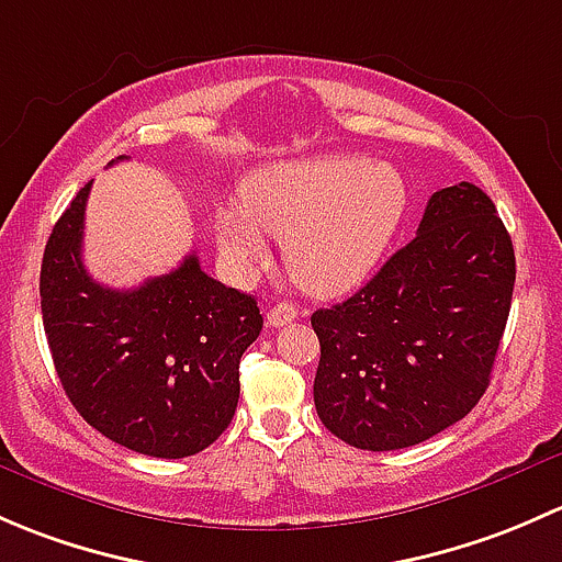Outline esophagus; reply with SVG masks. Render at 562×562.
Here are the masks:
<instances>
[{"mask_svg":"<svg viewBox=\"0 0 562 562\" xmlns=\"http://www.w3.org/2000/svg\"><path fill=\"white\" fill-rule=\"evenodd\" d=\"M297 319V308L292 303H276L273 308L268 311V324L273 327H283V324Z\"/></svg>","mask_w":562,"mask_h":562,"instance_id":"obj_1","label":"esophagus"}]
</instances>
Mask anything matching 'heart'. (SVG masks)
Listing matches in <instances>:
<instances>
[{"instance_id": "obj_1", "label": "heart", "mask_w": 562, "mask_h": 562, "mask_svg": "<svg viewBox=\"0 0 562 562\" xmlns=\"http://www.w3.org/2000/svg\"><path fill=\"white\" fill-rule=\"evenodd\" d=\"M406 181L362 154L279 161L240 183V216L218 213L216 240L235 270L265 259L262 238L283 243L292 279L311 294H344L373 273L406 213Z\"/></svg>"}]
</instances>
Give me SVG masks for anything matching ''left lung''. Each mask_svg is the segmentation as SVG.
<instances>
[{"mask_svg":"<svg viewBox=\"0 0 562 562\" xmlns=\"http://www.w3.org/2000/svg\"><path fill=\"white\" fill-rule=\"evenodd\" d=\"M514 279L493 200L468 181L432 194L416 238L311 316L322 425L349 447L392 452L460 422L490 386Z\"/></svg>","mask_w":562,"mask_h":562,"instance_id":"left-lung-1","label":"left lung"}]
</instances>
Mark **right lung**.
<instances>
[{
    "mask_svg": "<svg viewBox=\"0 0 562 562\" xmlns=\"http://www.w3.org/2000/svg\"><path fill=\"white\" fill-rule=\"evenodd\" d=\"M89 192L86 183L61 213L40 270L61 386L94 430L132 452H202L238 408L240 357L262 333L257 300L211 279L196 254L135 289L97 283L83 268Z\"/></svg>",
    "mask_w": 562,
    "mask_h": 562,
    "instance_id": "1",
    "label": "right lung"
}]
</instances>
